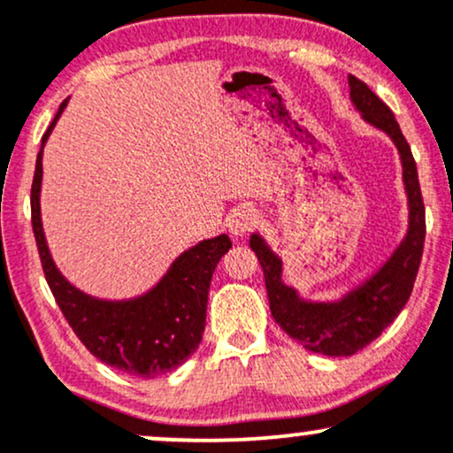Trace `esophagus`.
<instances>
[{
    "label": "esophagus",
    "mask_w": 453,
    "mask_h": 453,
    "mask_svg": "<svg viewBox=\"0 0 453 453\" xmlns=\"http://www.w3.org/2000/svg\"><path fill=\"white\" fill-rule=\"evenodd\" d=\"M257 223V215L253 209H238L227 217V230L232 232V236H244L247 232H251Z\"/></svg>",
    "instance_id": "obj_1"
}]
</instances>
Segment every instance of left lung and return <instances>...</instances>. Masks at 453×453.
Instances as JSON below:
<instances>
[{"mask_svg":"<svg viewBox=\"0 0 453 453\" xmlns=\"http://www.w3.org/2000/svg\"><path fill=\"white\" fill-rule=\"evenodd\" d=\"M349 97L364 121L386 134L398 149L409 209L407 232L398 247L375 273L353 285L341 298L306 300L298 289L285 283L283 259L270 249L264 236L253 232L249 238V247L256 251L259 266L264 270L270 313L274 321L304 349L330 357L353 356L375 341L396 319L407 304L418 277L426 236L418 168L396 119L386 104L356 76H349Z\"/></svg>","mask_w":453,"mask_h":453,"instance_id":"obj_1","label":"left lung"}]
</instances>
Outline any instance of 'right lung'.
Here are the masks:
<instances>
[{
	"instance_id": "right-lung-1",
	"label": "right lung",
	"mask_w": 453,
	"mask_h": 453,
	"mask_svg": "<svg viewBox=\"0 0 453 453\" xmlns=\"http://www.w3.org/2000/svg\"><path fill=\"white\" fill-rule=\"evenodd\" d=\"M65 106L67 100L61 104L42 136L31 185V226L46 283L67 324L97 360L134 377L165 375L179 368L200 345L212 273L219 259L230 251L232 241L227 234H219L189 247L170 264L164 277L149 292L136 298H96L72 285L50 256L40 212L44 144Z\"/></svg>"
}]
</instances>
